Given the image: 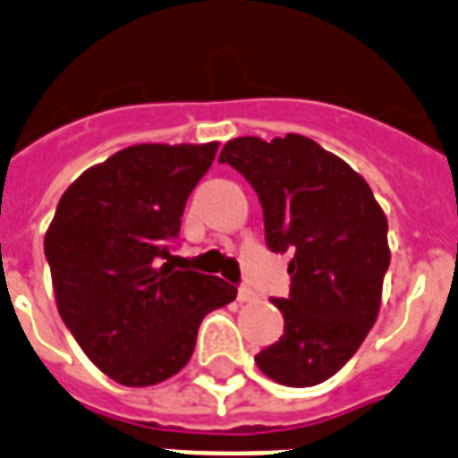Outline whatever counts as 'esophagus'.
<instances>
[{"mask_svg":"<svg viewBox=\"0 0 458 458\" xmlns=\"http://www.w3.org/2000/svg\"><path fill=\"white\" fill-rule=\"evenodd\" d=\"M237 300H240V302H250V300H254V291L250 288V285H240V291H237Z\"/></svg>","mask_w":458,"mask_h":458,"instance_id":"obj_1","label":"esophagus"}]
</instances>
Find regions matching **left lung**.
<instances>
[{
	"label": "left lung",
	"instance_id": "obj_1",
	"mask_svg": "<svg viewBox=\"0 0 458 458\" xmlns=\"http://www.w3.org/2000/svg\"><path fill=\"white\" fill-rule=\"evenodd\" d=\"M218 160L257 191L268 250L293 254L291 293L271 300L284 336L254 360L274 382L314 386L353 358L375 324L392 259L386 216L360 174L307 136H240Z\"/></svg>",
	"mask_w": 458,
	"mask_h": 458
}]
</instances>
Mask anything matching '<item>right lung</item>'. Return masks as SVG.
I'll return each mask as SVG.
<instances>
[{
  "mask_svg": "<svg viewBox=\"0 0 458 458\" xmlns=\"http://www.w3.org/2000/svg\"><path fill=\"white\" fill-rule=\"evenodd\" d=\"M218 144H139L62 194L45 235L57 310L83 353L124 386H151L190 362L199 324L235 285L174 268L184 204Z\"/></svg>",
  "mask_w": 458,
  "mask_h": 458,
  "instance_id": "1",
  "label": "right lung"
}]
</instances>
